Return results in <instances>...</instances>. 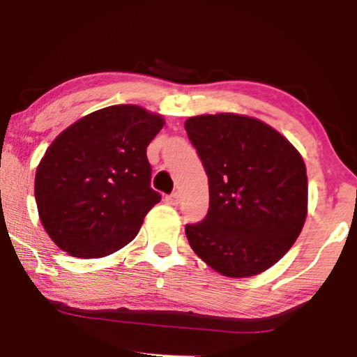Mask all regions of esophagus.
Masks as SVG:
<instances>
[{"label": "esophagus", "instance_id": "1", "mask_svg": "<svg viewBox=\"0 0 357 357\" xmlns=\"http://www.w3.org/2000/svg\"><path fill=\"white\" fill-rule=\"evenodd\" d=\"M166 203L171 204V206H176L179 203V195L178 192H173V195L166 196Z\"/></svg>", "mask_w": 357, "mask_h": 357}]
</instances>
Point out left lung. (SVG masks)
Wrapping results in <instances>:
<instances>
[{"mask_svg":"<svg viewBox=\"0 0 357 357\" xmlns=\"http://www.w3.org/2000/svg\"><path fill=\"white\" fill-rule=\"evenodd\" d=\"M210 183L206 218L186 225L192 252L225 277H253L275 265L307 216V169L278 130L240 114L184 122Z\"/></svg>","mask_w":357,"mask_h":357,"instance_id":"obj_1","label":"left lung"}]
</instances>
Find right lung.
Masks as SVG:
<instances>
[{
    "label": "right lung",
    "mask_w": 357,
    "mask_h": 357,
    "mask_svg": "<svg viewBox=\"0 0 357 357\" xmlns=\"http://www.w3.org/2000/svg\"><path fill=\"white\" fill-rule=\"evenodd\" d=\"M159 114L122 104L96 110L60 132L36 167L35 199L45 231L79 258H100L136 238L159 192L146 149Z\"/></svg>",
    "instance_id": "obj_1"
}]
</instances>
